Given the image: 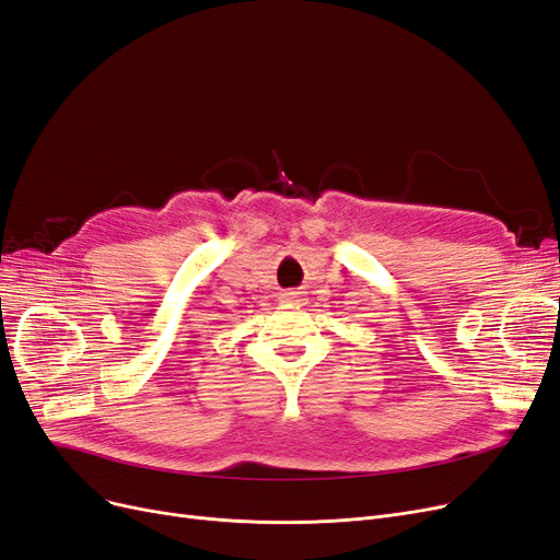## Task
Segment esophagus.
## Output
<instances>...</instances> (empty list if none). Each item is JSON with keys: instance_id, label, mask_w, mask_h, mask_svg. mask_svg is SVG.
I'll list each match as a JSON object with an SVG mask.
<instances>
[{"instance_id": "esophagus-1", "label": "esophagus", "mask_w": 560, "mask_h": 560, "mask_svg": "<svg viewBox=\"0 0 560 560\" xmlns=\"http://www.w3.org/2000/svg\"><path fill=\"white\" fill-rule=\"evenodd\" d=\"M281 302H288V304H298L300 302V293L298 291H288L281 295Z\"/></svg>"}]
</instances>
